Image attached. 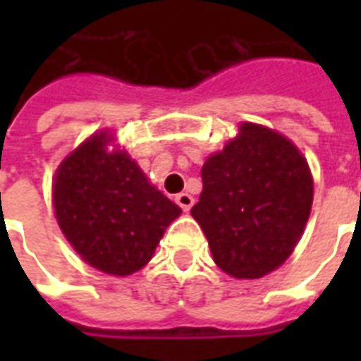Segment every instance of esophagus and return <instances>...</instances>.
I'll list each match as a JSON object with an SVG mask.
<instances>
[{
  "label": "esophagus",
  "mask_w": 361,
  "mask_h": 361,
  "mask_svg": "<svg viewBox=\"0 0 361 361\" xmlns=\"http://www.w3.org/2000/svg\"><path fill=\"white\" fill-rule=\"evenodd\" d=\"M176 203L180 204L181 211L189 212L191 211V207H193V203H195V199L189 195V193H180V195H176Z\"/></svg>",
  "instance_id": "34e87169"
}]
</instances>
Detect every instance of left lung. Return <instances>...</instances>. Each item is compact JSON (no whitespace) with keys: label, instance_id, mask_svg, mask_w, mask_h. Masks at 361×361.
<instances>
[{"label":"left lung","instance_id":"obj_1","mask_svg":"<svg viewBox=\"0 0 361 361\" xmlns=\"http://www.w3.org/2000/svg\"><path fill=\"white\" fill-rule=\"evenodd\" d=\"M191 216L212 259L234 279H261L300 242L313 203L310 166L294 142L257 123L207 158Z\"/></svg>","mask_w":361,"mask_h":361}]
</instances>
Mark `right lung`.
I'll return each mask as SVG.
<instances>
[{
	"label": "right lung",
	"mask_w": 361,
	"mask_h": 361,
	"mask_svg": "<svg viewBox=\"0 0 361 361\" xmlns=\"http://www.w3.org/2000/svg\"><path fill=\"white\" fill-rule=\"evenodd\" d=\"M111 139L100 131L81 142L59 164L51 197L59 228L82 261L127 276L149 263L181 209L126 150H108Z\"/></svg>",
	"instance_id": "1"
}]
</instances>
